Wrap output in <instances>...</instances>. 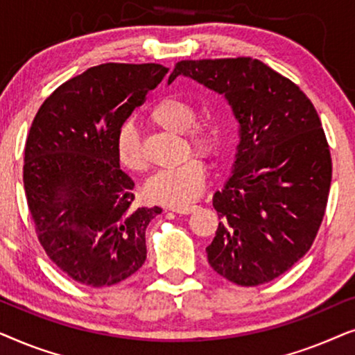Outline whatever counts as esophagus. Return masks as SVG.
Returning a JSON list of instances; mask_svg holds the SVG:
<instances>
[{
    "label": "esophagus",
    "mask_w": 355,
    "mask_h": 355,
    "mask_svg": "<svg viewBox=\"0 0 355 355\" xmlns=\"http://www.w3.org/2000/svg\"><path fill=\"white\" fill-rule=\"evenodd\" d=\"M169 210L174 211V213H179V215H189V213H192L193 210H196V205H189V207H182V208L171 207Z\"/></svg>",
    "instance_id": "obj_1"
}]
</instances>
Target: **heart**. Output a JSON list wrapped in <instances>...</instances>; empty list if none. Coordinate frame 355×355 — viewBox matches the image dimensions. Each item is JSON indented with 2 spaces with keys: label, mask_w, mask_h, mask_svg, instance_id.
<instances>
[{
  "label": "heart",
  "mask_w": 355,
  "mask_h": 355,
  "mask_svg": "<svg viewBox=\"0 0 355 355\" xmlns=\"http://www.w3.org/2000/svg\"><path fill=\"white\" fill-rule=\"evenodd\" d=\"M147 119L164 130L184 134L197 152L210 155L216 147V130L208 123H193L196 108L187 100L166 96L150 106ZM116 157L129 171H142L145 158L139 135L130 124L121 125L114 142ZM205 163L192 157L174 168L162 169L148 179L144 187L145 197L153 203L182 208L200 196L205 186Z\"/></svg>",
  "instance_id": "obj_1"
}]
</instances>
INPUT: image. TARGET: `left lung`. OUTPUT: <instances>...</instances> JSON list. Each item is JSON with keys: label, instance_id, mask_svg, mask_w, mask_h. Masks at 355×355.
I'll list each match as a JSON object with an SVG mask.
<instances>
[{"label": "left lung", "instance_id": "obj_1", "mask_svg": "<svg viewBox=\"0 0 355 355\" xmlns=\"http://www.w3.org/2000/svg\"><path fill=\"white\" fill-rule=\"evenodd\" d=\"M179 76L225 96L239 124L231 176L213 196L221 216L208 263L239 286L293 268L312 247L331 186L322 123L302 90L259 60L179 61Z\"/></svg>", "mask_w": 355, "mask_h": 355}]
</instances>
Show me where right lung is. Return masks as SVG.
<instances>
[{
	"instance_id": "1",
	"label": "right lung",
	"mask_w": 355,
	"mask_h": 355,
	"mask_svg": "<svg viewBox=\"0 0 355 355\" xmlns=\"http://www.w3.org/2000/svg\"><path fill=\"white\" fill-rule=\"evenodd\" d=\"M162 64L90 67L58 87L38 110L26 144L24 189L38 241L77 283L103 288L147 259L145 230L162 208L134 203V181L119 168L116 134Z\"/></svg>"
}]
</instances>
